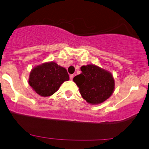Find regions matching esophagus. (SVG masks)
<instances>
[{
	"mask_svg": "<svg viewBox=\"0 0 149 149\" xmlns=\"http://www.w3.org/2000/svg\"><path fill=\"white\" fill-rule=\"evenodd\" d=\"M73 77H74V75H73V74H70V80H73Z\"/></svg>",
	"mask_w": 149,
	"mask_h": 149,
	"instance_id": "obj_1",
	"label": "esophagus"
}]
</instances>
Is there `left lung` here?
I'll return each mask as SVG.
<instances>
[{"mask_svg": "<svg viewBox=\"0 0 149 149\" xmlns=\"http://www.w3.org/2000/svg\"><path fill=\"white\" fill-rule=\"evenodd\" d=\"M82 73L73 78L80 93L88 103L98 104L111 95L114 90L112 75L94 65H83Z\"/></svg>", "mask_w": 149, "mask_h": 149, "instance_id": "obj_1", "label": "left lung"}]
</instances>
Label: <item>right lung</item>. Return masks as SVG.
Listing matches in <instances>:
<instances>
[{
	"mask_svg": "<svg viewBox=\"0 0 149 149\" xmlns=\"http://www.w3.org/2000/svg\"><path fill=\"white\" fill-rule=\"evenodd\" d=\"M69 80L65 68L55 62L43 63L35 67L30 73L29 84L38 95L50 96L58 90L64 82Z\"/></svg>",
	"mask_w": 149,
	"mask_h": 149,
	"instance_id": "1",
	"label": "right lung"
}]
</instances>
